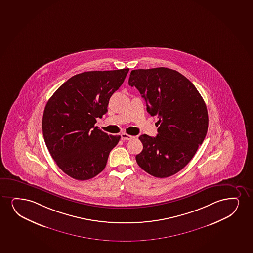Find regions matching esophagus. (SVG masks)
Returning a JSON list of instances; mask_svg holds the SVG:
<instances>
[{"mask_svg": "<svg viewBox=\"0 0 253 253\" xmlns=\"http://www.w3.org/2000/svg\"><path fill=\"white\" fill-rule=\"evenodd\" d=\"M121 138H122V140H131L134 137L131 136V135L126 134V133H122L121 134Z\"/></svg>", "mask_w": 253, "mask_h": 253, "instance_id": "esophagus-1", "label": "esophagus"}]
</instances>
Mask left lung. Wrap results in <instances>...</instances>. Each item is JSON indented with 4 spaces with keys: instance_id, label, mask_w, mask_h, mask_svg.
Here are the masks:
<instances>
[{
    "instance_id": "8db88e82",
    "label": "left lung",
    "mask_w": 253,
    "mask_h": 253,
    "mask_svg": "<svg viewBox=\"0 0 253 253\" xmlns=\"http://www.w3.org/2000/svg\"><path fill=\"white\" fill-rule=\"evenodd\" d=\"M128 84L138 89L160 125L157 137H139L138 166L157 178L175 174L192 160L208 131L205 101L188 79L167 67L132 70Z\"/></svg>"
}]
</instances>
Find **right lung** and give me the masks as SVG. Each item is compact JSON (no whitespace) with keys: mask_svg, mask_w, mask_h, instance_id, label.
I'll list each match as a JSON object with an SVG mask.
<instances>
[{"mask_svg":"<svg viewBox=\"0 0 253 253\" xmlns=\"http://www.w3.org/2000/svg\"><path fill=\"white\" fill-rule=\"evenodd\" d=\"M129 68L76 74L49 98L42 115V134L54 162L66 174L86 180L101 173L121 136L95 126L108 112L109 99Z\"/></svg>","mask_w":253,"mask_h":253,"instance_id":"obj_1","label":"right lung"}]
</instances>
